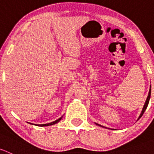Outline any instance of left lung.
Returning <instances> with one entry per match:
<instances>
[{"mask_svg":"<svg viewBox=\"0 0 154 154\" xmlns=\"http://www.w3.org/2000/svg\"><path fill=\"white\" fill-rule=\"evenodd\" d=\"M150 91H151V89H150V90H149V93H148V96L146 99V101H145V105H144L143 108H142V112H141V114H140V116H139L138 119H140V118H141V116L143 115L144 112H145V111L146 110L147 107H148V103H149V100H150ZM138 119H137V120H138ZM97 125H99V126H101V127H103V126L100 125H99V124H97ZM103 128H104V127H103Z\"/></svg>","mask_w":154,"mask_h":154,"instance_id":"1","label":"left lung"}]
</instances>
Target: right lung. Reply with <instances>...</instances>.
Returning a JSON list of instances; mask_svg holds the SVG:
<instances>
[{"label":"right lung","instance_id":"obj_1","mask_svg":"<svg viewBox=\"0 0 154 154\" xmlns=\"http://www.w3.org/2000/svg\"><path fill=\"white\" fill-rule=\"evenodd\" d=\"M63 116H61L60 118H59L58 119H57V120L54 121V122H50V123H47V124H42V125H38V126H41V127H43V126H48V125H54L56 123H57L58 122H60V121L61 120V119H62Z\"/></svg>","mask_w":154,"mask_h":154}]
</instances>
